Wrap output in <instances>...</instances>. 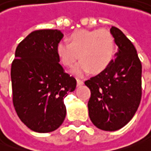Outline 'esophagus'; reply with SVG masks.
Masks as SVG:
<instances>
[{"label": "esophagus", "mask_w": 151, "mask_h": 151, "mask_svg": "<svg viewBox=\"0 0 151 151\" xmlns=\"http://www.w3.org/2000/svg\"><path fill=\"white\" fill-rule=\"evenodd\" d=\"M76 82H77V86H81L83 85V81L80 80V79H76Z\"/></svg>", "instance_id": "obj_1"}]
</instances>
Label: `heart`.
Returning <instances> with one entry per match:
<instances>
[{"mask_svg":"<svg viewBox=\"0 0 151 151\" xmlns=\"http://www.w3.org/2000/svg\"><path fill=\"white\" fill-rule=\"evenodd\" d=\"M115 51V42L113 35L106 30H77L69 36V43L60 41L56 52L61 63L74 67L72 72L76 76L92 73L99 74L111 63Z\"/></svg>","mask_w":151,"mask_h":151,"instance_id":"heart-1","label":"heart"}]
</instances>
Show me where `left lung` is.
I'll use <instances>...</instances> for the list:
<instances>
[{
    "label": "left lung",
    "mask_w": 151,
    "mask_h": 151,
    "mask_svg": "<svg viewBox=\"0 0 151 151\" xmlns=\"http://www.w3.org/2000/svg\"><path fill=\"white\" fill-rule=\"evenodd\" d=\"M118 46L115 59L99 75L85 81L90 89L88 103L92 123L114 132L133 118L142 95V65L132 43L117 27L110 30Z\"/></svg>",
    "instance_id": "1"
}]
</instances>
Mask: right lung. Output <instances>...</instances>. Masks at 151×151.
<instances>
[{"instance_id": "obj_1", "label": "right lung", "mask_w": 151, "mask_h": 151, "mask_svg": "<svg viewBox=\"0 0 151 151\" xmlns=\"http://www.w3.org/2000/svg\"><path fill=\"white\" fill-rule=\"evenodd\" d=\"M59 30H38L23 39L11 68L13 102L20 120L39 133L57 130L66 116L64 98L76 87L56 52Z\"/></svg>"}]
</instances>
